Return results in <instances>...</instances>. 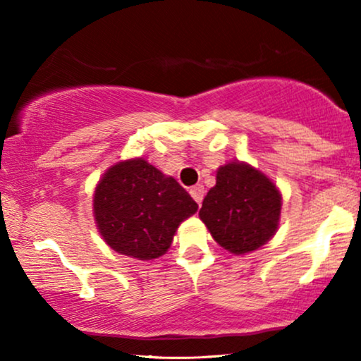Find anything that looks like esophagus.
<instances>
[{
  "instance_id": "34e87169",
  "label": "esophagus",
  "mask_w": 361,
  "mask_h": 361,
  "mask_svg": "<svg viewBox=\"0 0 361 361\" xmlns=\"http://www.w3.org/2000/svg\"><path fill=\"white\" fill-rule=\"evenodd\" d=\"M190 195H192L193 200L197 202L198 205H200L202 200H204V195H205L204 185H195V186H192V188H190Z\"/></svg>"
}]
</instances>
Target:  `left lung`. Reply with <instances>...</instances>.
<instances>
[{
    "instance_id": "1",
    "label": "left lung",
    "mask_w": 361,
    "mask_h": 361,
    "mask_svg": "<svg viewBox=\"0 0 361 361\" xmlns=\"http://www.w3.org/2000/svg\"><path fill=\"white\" fill-rule=\"evenodd\" d=\"M281 195L267 175L246 163L224 164L209 190L200 219L224 250L244 255L270 241L279 229Z\"/></svg>"
}]
</instances>
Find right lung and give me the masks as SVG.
Here are the masks:
<instances>
[{
	"label": "right lung",
	"instance_id": "obj_1",
	"mask_svg": "<svg viewBox=\"0 0 361 361\" xmlns=\"http://www.w3.org/2000/svg\"><path fill=\"white\" fill-rule=\"evenodd\" d=\"M197 209L175 178L142 157L106 169L93 195L94 221L105 243L120 255L142 261L163 256L178 226Z\"/></svg>",
	"mask_w": 361,
	"mask_h": 361
}]
</instances>
